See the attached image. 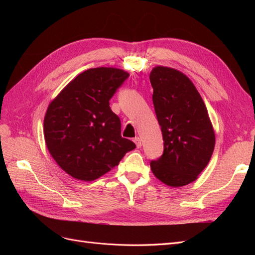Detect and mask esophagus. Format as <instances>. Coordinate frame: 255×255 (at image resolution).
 Instances as JSON below:
<instances>
[{"instance_id": "1", "label": "esophagus", "mask_w": 255, "mask_h": 255, "mask_svg": "<svg viewBox=\"0 0 255 255\" xmlns=\"http://www.w3.org/2000/svg\"><path fill=\"white\" fill-rule=\"evenodd\" d=\"M134 142L136 143L137 148H140V146H141V139H140L139 137H135L134 138Z\"/></svg>"}]
</instances>
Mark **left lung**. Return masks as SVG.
I'll return each instance as SVG.
<instances>
[{
  "instance_id": "8db88e82",
  "label": "left lung",
  "mask_w": 255,
  "mask_h": 255,
  "mask_svg": "<svg viewBox=\"0 0 255 255\" xmlns=\"http://www.w3.org/2000/svg\"><path fill=\"white\" fill-rule=\"evenodd\" d=\"M150 82L164 139L163 155L151 161V170L168 186H184L198 179L212 157V122L195 85L181 71L157 66Z\"/></svg>"
}]
</instances>
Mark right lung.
Instances as JSON below:
<instances>
[{"label":"right lung","mask_w":255,"mask_h":255,"mask_svg":"<svg viewBox=\"0 0 255 255\" xmlns=\"http://www.w3.org/2000/svg\"><path fill=\"white\" fill-rule=\"evenodd\" d=\"M128 73L112 67L82 72L50 103L43 121L45 144L65 172L94 181L136 148L121 137V122L110 100Z\"/></svg>","instance_id":"obj_1"}]
</instances>
